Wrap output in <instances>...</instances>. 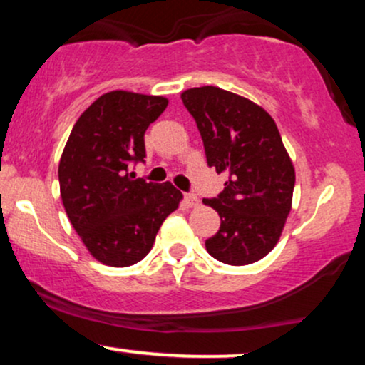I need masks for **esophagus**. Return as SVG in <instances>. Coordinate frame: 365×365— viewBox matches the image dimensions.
Returning a JSON list of instances; mask_svg holds the SVG:
<instances>
[{
	"label": "esophagus",
	"instance_id": "34e87169",
	"mask_svg": "<svg viewBox=\"0 0 365 365\" xmlns=\"http://www.w3.org/2000/svg\"><path fill=\"white\" fill-rule=\"evenodd\" d=\"M185 202H187L190 207L199 206V197H197L195 194H185Z\"/></svg>",
	"mask_w": 365,
	"mask_h": 365
}]
</instances>
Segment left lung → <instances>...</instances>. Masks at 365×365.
I'll use <instances>...</instances> for the list:
<instances>
[{"instance_id": "8db88e82", "label": "left lung", "mask_w": 365, "mask_h": 365, "mask_svg": "<svg viewBox=\"0 0 365 365\" xmlns=\"http://www.w3.org/2000/svg\"><path fill=\"white\" fill-rule=\"evenodd\" d=\"M182 101L202 137L207 165L228 173L223 192L202 200L221 217L207 252L230 266L261 261L282 237L295 187L278 127L259 104L220 87L187 89Z\"/></svg>"}]
</instances>
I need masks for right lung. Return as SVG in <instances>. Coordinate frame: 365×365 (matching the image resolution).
<instances>
[{
    "mask_svg": "<svg viewBox=\"0 0 365 365\" xmlns=\"http://www.w3.org/2000/svg\"><path fill=\"white\" fill-rule=\"evenodd\" d=\"M166 106L163 96L106 92L82 113L63 149L58 178L66 216L92 257L106 266L142 261L183 199L170 182H145L130 171L132 163L144 161L145 130Z\"/></svg>",
    "mask_w": 365,
    "mask_h": 365,
    "instance_id": "1",
    "label": "right lung"
}]
</instances>
